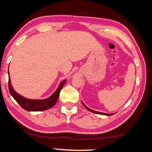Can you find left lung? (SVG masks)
<instances>
[{
    "label": "left lung",
    "instance_id": "1",
    "mask_svg": "<svg viewBox=\"0 0 152 152\" xmlns=\"http://www.w3.org/2000/svg\"><path fill=\"white\" fill-rule=\"evenodd\" d=\"M83 105H84V106H85L86 109H87L88 111H90V112H93V113H95V114H102V115H112V114H105V113H102V112H95V111H94V110H91L90 108H88V107H87L86 106V105L84 104L83 103Z\"/></svg>",
    "mask_w": 152,
    "mask_h": 152
}]
</instances>
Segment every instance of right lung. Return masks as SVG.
Here are the masks:
<instances>
[{"instance_id": "right-lung-1", "label": "right lung", "mask_w": 152, "mask_h": 152, "mask_svg": "<svg viewBox=\"0 0 152 152\" xmlns=\"http://www.w3.org/2000/svg\"><path fill=\"white\" fill-rule=\"evenodd\" d=\"M66 80H64L60 84L59 87L57 88L55 92L50 97L43 100H31L24 98L22 96L19 95L13 90V87H12L10 78H9V90L12 97L15 99L16 102L25 110L33 111V112L44 111L54 106L57 100H58L60 91H61L64 84L66 83Z\"/></svg>"}]
</instances>
